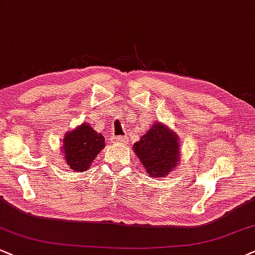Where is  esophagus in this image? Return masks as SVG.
<instances>
[{
  "label": "esophagus",
  "instance_id": "1",
  "mask_svg": "<svg viewBox=\"0 0 255 255\" xmlns=\"http://www.w3.org/2000/svg\"><path fill=\"white\" fill-rule=\"evenodd\" d=\"M112 143H125V137L123 136H113L111 138Z\"/></svg>",
  "mask_w": 255,
  "mask_h": 255
}]
</instances>
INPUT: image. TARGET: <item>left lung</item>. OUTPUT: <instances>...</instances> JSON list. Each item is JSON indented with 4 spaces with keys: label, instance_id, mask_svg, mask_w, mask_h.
Listing matches in <instances>:
<instances>
[{
    "label": "left lung",
    "instance_id": "obj_1",
    "mask_svg": "<svg viewBox=\"0 0 255 255\" xmlns=\"http://www.w3.org/2000/svg\"><path fill=\"white\" fill-rule=\"evenodd\" d=\"M181 140L168 125L155 122L133 144V152L151 177H164L181 162Z\"/></svg>",
    "mask_w": 255,
    "mask_h": 255
}]
</instances>
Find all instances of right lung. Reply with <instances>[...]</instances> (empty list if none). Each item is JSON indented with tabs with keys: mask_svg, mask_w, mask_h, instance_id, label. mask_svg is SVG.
Instances as JSON below:
<instances>
[{
	"mask_svg": "<svg viewBox=\"0 0 255 255\" xmlns=\"http://www.w3.org/2000/svg\"><path fill=\"white\" fill-rule=\"evenodd\" d=\"M105 146V138L102 132L93 130L89 123L65 133L61 150L66 164L74 171H86Z\"/></svg>",
	"mask_w": 255,
	"mask_h": 255,
	"instance_id": "obj_1",
	"label": "right lung"
}]
</instances>
